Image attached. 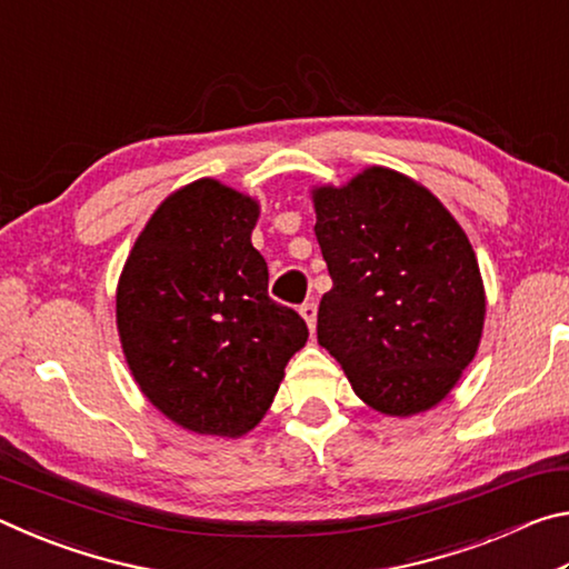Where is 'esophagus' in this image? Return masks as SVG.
<instances>
[{
  "label": "esophagus",
  "instance_id": "obj_1",
  "mask_svg": "<svg viewBox=\"0 0 569 569\" xmlns=\"http://www.w3.org/2000/svg\"><path fill=\"white\" fill-rule=\"evenodd\" d=\"M301 316H303V321L308 323V329H316V303L313 301H306L303 306H301Z\"/></svg>",
  "mask_w": 569,
  "mask_h": 569
}]
</instances>
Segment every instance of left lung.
<instances>
[{
	"label": "left lung",
	"instance_id": "obj_1",
	"mask_svg": "<svg viewBox=\"0 0 569 569\" xmlns=\"http://www.w3.org/2000/svg\"><path fill=\"white\" fill-rule=\"evenodd\" d=\"M313 208L333 281L319 306V343L371 409L411 417L437 407L485 326L467 233L427 188L379 166L341 188H313Z\"/></svg>",
	"mask_w": 569,
	"mask_h": 569
}]
</instances>
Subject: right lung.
<instances>
[{
	"label": "right lung",
	"mask_w": 569,
	"mask_h": 569,
	"mask_svg": "<svg viewBox=\"0 0 569 569\" xmlns=\"http://www.w3.org/2000/svg\"><path fill=\"white\" fill-rule=\"evenodd\" d=\"M258 203L218 180L162 200L118 283V331L140 391L178 427L240 437L266 417L283 369L308 339L268 296L250 243Z\"/></svg>",
	"instance_id": "1"
}]
</instances>
